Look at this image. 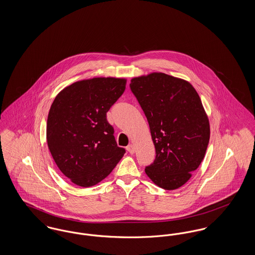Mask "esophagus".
<instances>
[{
    "label": "esophagus",
    "mask_w": 255,
    "mask_h": 255,
    "mask_svg": "<svg viewBox=\"0 0 255 255\" xmlns=\"http://www.w3.org/2000/svg\"><path fill=\"white\" fill-rule=\"evenodd\" d=\"M127 151L130 153V154H133L134 153V146L133 144H129V145L126 147Z\"/></svg>",
    "instance_id": "1"
}]
</instances>
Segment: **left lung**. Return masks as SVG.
Segmentation results:
<instances>
[{"mask_svg":"<svg viewBox=\"0 0 255 255\" xmlns=\"http://www.w3.org/2000/svg\"><path fill=\"white\" fill-rule=\"evenodd\" d=\"M130 89L145 114L156 149L147 176L174 190L187 182L205 158L209 122L193 86L162 73L134 77Z\"/></svg>","mask_w":255,"mask_h":255,"instance_id":"obj_1","label":"left lung"}]
</instances>
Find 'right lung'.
<instances>
[{"label":"right lung","instance_id":"1","mask_svg":"<svg viewBox=\"0 0 255 255\" xmlns=\"http://www.w3.org/2000/svg\"><path fill=\"white\" fill-rule=\"evenodd\" d=\"M126 80L97 77L68 86L49 110L47 141L61 172L89 187L105 179L125 154L106 114L122 97Z\"/></svg>","mask_w":255,"mask_h":255}]
</instances>
